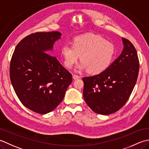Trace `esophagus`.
<instances>
[{"label": "esophagus", "instance_id": "34e87169", "mask_svg": "<svg viewBox=\"0 0 149 149\" xmlns=\"http://www.w3.org/2000/svg\"><path fill=\"white\" fill-rule=\"evenodd\" d=\"M72 78H73L74 80H77V79L80 78V76H78V75H76V74H73V76H72Z\"/></svg>", "mask_w": 149, "mask_h": 149}]
</instances>
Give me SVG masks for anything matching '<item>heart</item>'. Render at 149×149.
Returning a JSON list of instances; mask_svg holds the SVG:
<instances>
[{"label": "heart", "mask_w": 149, "mask_h": 149, "mask_svg": "<svg viewBox=\"0 0 149 149\" xmlns=\"http://www.w3.org/2000/svg\"><path fill=\"white\" fill-rule=\"evenodd\" d=\"M60 54L64 65L72 69L80 56L78 70L88 69L90 73L98 74L107 69L113 61L115 47L111 42L101 36L87 34L77 36L72 45L65 44L61 47Z\"/></svg>", "instance_id": "1"}]
</instances>
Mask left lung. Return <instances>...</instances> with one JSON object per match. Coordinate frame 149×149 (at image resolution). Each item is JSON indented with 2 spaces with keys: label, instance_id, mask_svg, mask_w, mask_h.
<instances>
[{
  "label": "left lung",
  "instance_id": "obj_1",
  "mask_svg": "<svg viewBox=\"0 0 149 149\" xmlns=\"http://www.w3.org/2000/svg\"><path fill=\"white\" fill-rule=\"evenodd\" d=\"M123 49L109 68L97 75L84 77V98L95 113L109 115L123 107L137 81L139 60L129 40L122 38Z\"/></svg>",
  "mask_w": 149,
  "mask_h": 149
}]
</instances>
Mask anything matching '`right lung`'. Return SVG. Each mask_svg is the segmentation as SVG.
<instances>
[{"instance_id": "add662e5", "label": "right lung", "mask_w": 149, "mask_h": 149, "mask_svg": "<svg viewBox=\"0 0 149 149\" xmlns=\"http://www.w3.org/2000/svg\"><path fill=\"white\" fill-rule=\"evenodd\" d=\"M58 31L37 32L23 38L12 55L10 75L21 103L36 113L53 111L72 82V74L47 53L61 38Z\"/></svg>"}]
</instances>
